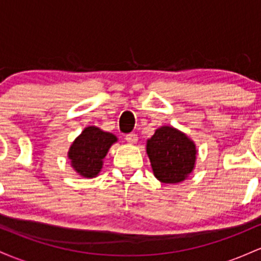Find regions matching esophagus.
<instances>
[{"label": "esophagus", "mask_w": 261, "mask_h": 261, "mask_svg": "<svg viewBox=\"0 0 261 261\" xmlns=\"http://www.w3.org/2000/svg\"><path fill=\"white\" fill-rule=\"evenodd\" d=\"M125 140H127L128 144H137V143H138V136L134 133L127 134V136H125Z\"/></svg>", "instance_id": "obj_1"}]
</instances>
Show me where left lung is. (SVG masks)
I'll list each match as a JSON object with an SVG mask.
<instances>
[{"mask_svg":"<svg viewBox=\"0 0 261 261\" xmlns=\"http://www.w3.org/2000/svg\"><path fill=\"white\" fill-rule=\"evenodd\" d=\"M146 154L154 176L164 184H180L194 171L197 159L195 142L184 132L163 125L146 140Z\"/></svg>","mask_w":261,"mask_h":261,"instance_id":"1","label":"left lung"}]
</instances>
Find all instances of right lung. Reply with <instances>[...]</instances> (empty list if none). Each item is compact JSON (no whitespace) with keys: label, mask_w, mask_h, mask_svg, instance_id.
<instances>
[{"label":"right lung","mask_w":261,"mask_h":261,"mask_svg":"<svg viewBox=\"0 0 261 261\" xmlns=\"http://www.w3.org/2000/svg\"><path fill=\"white\" fill-rule=\"evenodd\" d=\"M118 138L96 125H89L70 145L67 158L76 174L86 178L96 177L103 166V159Z\"/></svg>","instance_id":"add662e5"}]
</instances>
